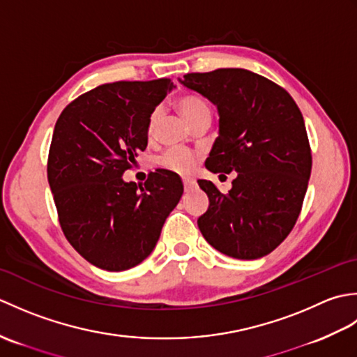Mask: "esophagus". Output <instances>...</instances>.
<instances>
[{
    "label": "esophagus",
    "instance_id": "34e87169",
    "mask_svg": "<svg viewBox=\"0 0 357 357\" xmlns=\"http://www.w3.org/2000/svg\"><path fill=\"white\" fill-rule=\"evenodd\" d=\"M183 183H184V188H185V192L192 190V188L195 187V181H192V179H184Z\"/></svg>",
    "mask_w": 357,
    "mask_h": 357
}]
</instances>
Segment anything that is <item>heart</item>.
I'll return each instance as SVG.
<instances>
[{
  "label": "heart",
  "instance_id": "1",
  "mask_svg": "<svg viewBox=\"0 0 357 357\" xmlns=\"http://www.w3.org/2000/svg\"><path fill=\"white\" fill-rule=\"evenodd\" d=\"M178 107L181 112H183V115L192 126L204 119L211 121V105L206 98L198 93H188V95L181 96L178 100ZM159 113H161V110L156 109L150 115L149 135L155 132V127L159 119ZM159 162H161V165L165 167L167 170H172L179 174H188L195 167V156L190 153V151H185L181 149H170L167 150L161 158H159Z\"/></svg>",
  "mask_w": 357,
  "mask_h": 357
}]
</instances>
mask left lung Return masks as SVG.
I'll return each instance as SVG.
<instances>
[{
	"instance_id": "left-lung-1",
	"label": "left lung",
	"mask_w": 357,
	"mask_h": 357,
	"mask_svg": "<svg viewBox=\"0 0 357 357\" xmlns=\"http://www.w3.org/2000/svg\"><path fill=\"white\" fill-rule=\"evenodd\" d=\"M179 82L218 107L219 136L206 167L238 173L227 195L198 181L210 201L198 219L202 236L236 259L271 253L298 221L312 173L299 107L285 89L245 69L187 73Z\"/></svg>"
}]
</instances>
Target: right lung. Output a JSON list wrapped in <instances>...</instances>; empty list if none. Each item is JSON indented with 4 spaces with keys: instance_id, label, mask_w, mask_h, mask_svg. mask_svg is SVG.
<instances>
[{
    "instance_id": "right-lung-1",
    "label": "right lung",
    "mask_w": 357,
    "mask_h": 357,
    "mask_svg": "<svg viewBox=\"0 0 357 357\" xmlns=\"http://www.w3.org/2000/svg\"><path fill=\"white\" fill-rule=\"evenodd\" d=\"M169 78L118 81L78 96L59 115L47 179L64 236L98 268L123 271L153 252L184 192L176 173L158 169L126 183L147 147L149 119L173 89Z\"/></svg>"
}]
</instances>
